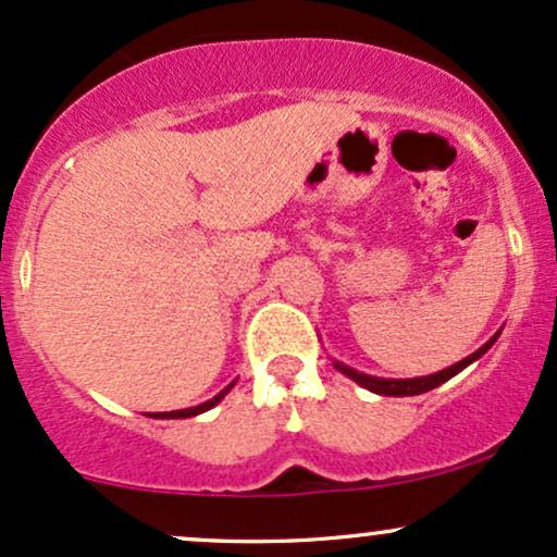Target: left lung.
<instances>
[{
	"instance_id": "obj_1",
	"label": "left lung",
	"mask_w": 557,
	"mask_h": 557,
	"mask_svg": "<svg viewBox=\"0 0 557 557\" xmlns=\"http://www.w3.org/2000/svg\"><path fill=\"white\" fill-rule=\"evenodd\" d=\"M495 338H498V333H495L490 342L482 346V349H476L474 355H469L467 359H461V362L450 364V368L435 372V375H428V377H411V381H385V377H372V375H364V372H357L351 368H346V364H338L336 362V370H342L344 375H349L351 381H357L362 388L372 391V394H381V396H417V394H424V391H433L437 388L441 383L450 381L454 375H459V372L467 368V364H472L476 357H482L490 346L495 344Z\"/></svg>"
}]
</instances>
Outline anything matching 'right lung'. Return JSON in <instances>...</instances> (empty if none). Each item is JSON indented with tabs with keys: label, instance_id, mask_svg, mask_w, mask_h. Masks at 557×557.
<instances>
[{
	"label": "right lung",
	"instance_id": "obj_1",
	"mask_svg": "<svg viewBox=\"0 0 557 557\" xmlns=\"http://www.w3.org/2000/svg\"><path fill=\"white\" fill-rule=\"evenodd\" d=\"M234 385V383H232ZM232 385H226L224 391H221L219 396H213L211 401H206V404H200V407H193V409H180V411H159V414H150V417H156V420H182V417H195V414H202V411H208L211 407H215V404L221 401V398H224L228 391H232Z\"/></svg>",
	"mask_w": 557,
	"mask_h": 557
}]
</instances>
